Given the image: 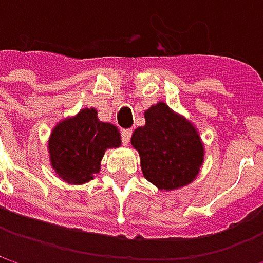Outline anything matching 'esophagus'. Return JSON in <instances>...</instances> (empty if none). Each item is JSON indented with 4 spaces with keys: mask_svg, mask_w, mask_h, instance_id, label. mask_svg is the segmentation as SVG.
Returning <instances> with one entry per match:
<instances>
[{
    "mask_svg": "<svg viewBox=\"0 0 263 263\" xmlns=\"http://www.w3.org/2000/svg\"><path fill=\"white\" fill-rule=\"evenodd\" d=\"M132 129H123L122 131V140H123V144H128L129 140H131Z\"/></svg>",
    "mask_w": 263,
    "mask_h": 263,
    "instance_id": "1",
    "label": "esophagus"
}]
</instances>
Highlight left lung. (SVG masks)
Returning <instances> with one entry per match:
<instances>
[{
  "label": "left lung",
  "mask_w": 263,
  "mask_h": 263,
  "mask_svg": "<svg viewBox=\"0 0 263 263\" xmlns=\"http://www.w3.org/2000/svg\"><path fill=\"white\" fill-rule=\"evenodd\" d=\"M144 126L132 134L143 177L158 190H178L193 183L204 163V143L195 125L158 102L144 111Z\"/></svg>",
  "instance_id": "8db88e82"
}]
</instances>
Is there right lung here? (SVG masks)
Instances as JSON below:
<instances>
[{
    "mask_svg": "<svg viewBox=\"0 0 263 263\" xmlns=\"http://www.w3.org/2000/svg\"><path fill=\"white\" fill-rule=\"evenodd\" d=\"M117 126L102 122L94 108L61 120L50 134L47 147L50 164L59 178L71 185L94 180L106 149L120 147Z\"/></svg>",
    "mask_w": 263,
    "mask_h": 263,
    "instance_id": "right-lung-1",
    "label": "right lung"
}]
</instances>
